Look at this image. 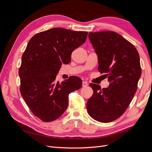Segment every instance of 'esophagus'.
Returning <instances> with one entry per match:
<instances>
[{
    "instance_id": "34e87169",
    "label": "esophagus",
    "mask_w": 152,
    "mask_h": 152,
    "mask_svg": "<svg viewBox=\"0 0 152 152\" xmlns=\"http://www.w3.org/2000/svg\"><path fill=\"white\" fill-rule=\"evenodd\" d=\"M87 86H88V83H87V82L84 81L83 82H82V87H86Z\"/></svg>"
}]
</instances>
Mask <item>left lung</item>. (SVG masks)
<instances>
[{"label":"left lung","mask_w":152,"mask_h":152,"mask_svg":"<svg viewBox=\"0 0 152 152\" xmlns=\"http://www.w3.org/2000/svg\"><path fill=\"white\" fill-rule=\"evenodd\" d=\"M89 39L98 55V70L107 73V88L90 84L94 93L87 101L89 115L100 122L120 117L134 98L141 75L140 55L122 35L112 31L90 32Z\"/></svg>","instance_id":"1"}]
</instances>
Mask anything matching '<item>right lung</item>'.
I'll use <instances>...</instances> for the list:
<instances>
[{
  "label": "right lung",
  "mask_w": 152,
  "mask_h": 152,
  "mask_svg": "<svg viewBox=\"0 0 152 152\" xmlns=\"http://www.w3.org/2000/svg\"><path fill=\"white\" fill-rule=\"evenodd\" d=\"M87 34L54 28L35 34L28 42L19 70L20 92L31 112L42 121L51 122L62 115L69 94L81 87L78 77L61 83L56 77L62 64L70 63L72 53L85 42Z\"/></svg>",
  "instance_id": "1"
}]
</instances>
